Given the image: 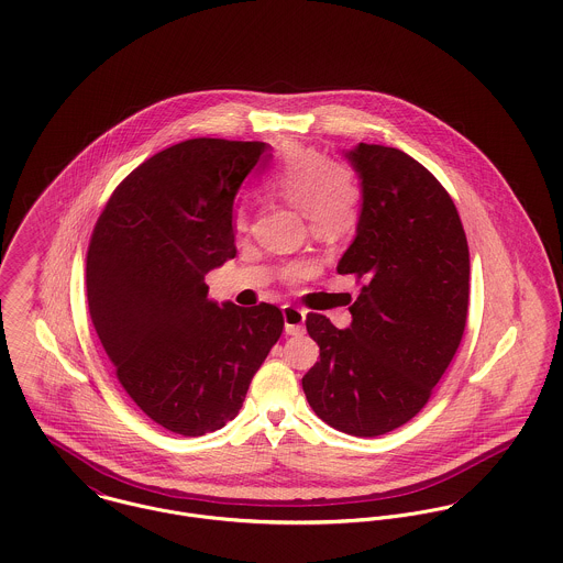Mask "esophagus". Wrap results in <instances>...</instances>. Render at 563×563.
<instances>
[{"label": "esophagus", "instance_id": "esophagus-1", "mask_svg": "<svg viewBox=\"0 0 563 563\" xmlns=\"http://www.w3.org/2000/svg\"><path fill=\"white\" fill-rule=\"evenodd\" d=\"M283 317H285V332L287 334H302L305 332V319L307 311L294 307V305H285L283 307Z\"/></svg>", "mask_w": 563, "mask_h": 563}]
</instances>
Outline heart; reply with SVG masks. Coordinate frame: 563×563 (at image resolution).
Here are the masks:
<instances>
[{"mask_svg":"<svg viewBox=\"0 0 563 563\" xmlns=\"http://www.w3.org/2000/svg\"><path fill=\"white\" fill-rule=\"evenodd\" d=\"M265 188L272 196L302 209L312 235L323 242L347 238L361 222L363 189L352 170L309 146L289 148L265 175ZM233 229L246 231V211L242 207L233 211ZM311 272V261H296L283 274L287 280H300Z\"/></svg>","mask_w":563,"mask_h":563,"instance_id":"heart-1","label":"heart"}]
</instances>
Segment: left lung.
Masks as SVG:
<instances>
[{
    "mask_svg": "<svg viewBox=\"0 0 563 563\" xmlns=\"http://www.w3.org/2000/svg\"><path fill=\"white\" fill-rule=\"evenodd\" d=\"M347 159L363 179V213L336 272L363 287L345 330L307 314L319 361L302 388L330 428L374 438L417 417L453 361L466 328L471 263L457 209L426 166L365 142Z\"/></svg>",
    "mask_w": 563,
    "mask_h": 563,
    "instance_id": "1",
    "label": "left lung"
}]
</instances>
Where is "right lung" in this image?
<instances>
[{
	"label": "right lung",
	"mask_w": 563,
	"mask_h": 563,
	"mask_svg": "<svg viewBox=\"0 0 563 563\" xmlns=\"http://www.w3.org/2000/svg\"><path fill=\"white\" fill-rule=\"evenodd\" d=\"M265 151L194 137L155 153L112 191L88 244V309L117 377L151 421L181 437L238 417L283 334L278 307H220L205 285L238 254L233 200Z\"/></svg>",
	"instance_id": "add662e5"
}]
</instances>
